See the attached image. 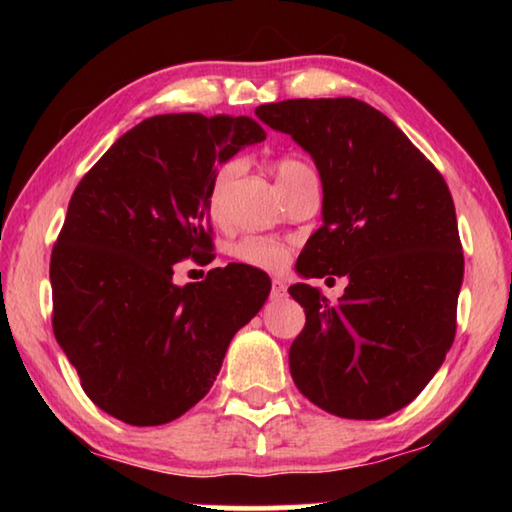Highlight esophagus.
Listing matches in <instances>:
<instances>
[{"label": "esophagus", "instance_id": "esophagus-1", "mask_svg": "<svg viewBox=\"0 0 512 512\" xmlns=\"http://www.w3.org/2000/svg\"><path fill=\"white\" fill-rule=\"evenodd\" d=\"M284 293H287V284L282 280H273V287H271V296L273 298H282Z\"/></svg>", "mask_w": 512, "mask_h": 512}]
</instances>
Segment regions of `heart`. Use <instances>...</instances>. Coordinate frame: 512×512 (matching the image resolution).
Returning <instances> with one entry per match:
<instances>
[{
	"label": "heart",
	"mask_w": 512,
	"mask_h": 512,
	"mask_svg": "<svg viewBox=\"0 0 512 512\" xmlns=\"http://www.w3.org/2000/svg\"><path fill=\"white\" fill-rule=\"evenodd\" d=\"M302 171H309L305 162H300L296 158H284L280 162H275V178L277 185L284 183L293 176H298ZM237 173V162H228L219 167V171L214 173L212 178V187H210V210L216 216L221 207V198L225 187L230 185V180L235 178ZM239 262H244L248 266L255 268H264V271H277L284 262H287V248H284L280 241L268 239V237H244L239 239L235 246L230 250Z\"/></svg>",
	"instance_id": "1"
}]
</instances>
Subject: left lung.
I'll list each match as a JSON object with an SVG mask.
<instances>
[{
  "mask_svg": "<svg viewBox=\"0 0 512 512\" xmlns=\"http://www.w3.org/2000/svg\"><path fill=\"white\" fill-rule=\"evenodd\" d=\"M291 135L323 183V225L300 277H348L339 305L298 282L307 323L291 343L298 391L350 420H379L413 402L456 334L463 253L452 194L391 119L359 99H289L255 108Z\"/></svg>",
  "mask_w": 512,
  "mask_h": 512,
  "instance_id": "1",
  "label": "left lung"
}]
</instances>
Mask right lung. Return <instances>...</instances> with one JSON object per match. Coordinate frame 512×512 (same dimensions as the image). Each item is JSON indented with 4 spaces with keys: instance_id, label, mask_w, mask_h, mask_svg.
<instances>
[{
    "instance_id": "1",
    "label": "right lung",
    "mask_w": 512,
    "mask_h": 512,
    "mask_svg": "<svg viewBox=\"0 0 512 512\" xmlns=\"http://www.w3.org/2000/svg\"><path fill=\"white\" fill-rule=\"evenodd\" d=\"M264 140L250 117L155 115L74 189L49 266L54 334L85 395L112 418L155 427L187 413L264 307L271 277L246 264L173 284V264L212 248L216 167Z\"/></svg>"
}]
</instances>
